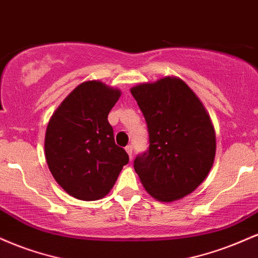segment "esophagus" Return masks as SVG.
Returning a JSON list of instances; mask_svg holds the SVG:
<instances>
[{
    "mask_svg": "<svg viewBox=\"0 0 258 258\" xmlns=\"http://www.w3.org/2000/svg\"><path fill=\"white\" fill-rule=\"evenodd\" d=\"M125 149H126L127 154H128L130 158L132 159V152H133V146H132V144H128V146H127V147L125 148Z\"/></svg>",
    "mask_w": 258,
    "mask_h": 258,
    "instance_id": "obj_1",
    "label": "esophagus"
}]
</instances>
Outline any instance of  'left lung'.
Segmentation results:
<instances>
[{
	"label": "left lung",
	"mask_w": 258,
	"mask_h": 258,
	"mask_svg": "<svg viewBox=\"0 0 258 258\" xmlns=\"http://www.w3.org/2000/svg\"><path fill=\"white\" fill-rule=\"evenodd\" d=\"M146 119L149 148L133 166L146 190L165 203L199 186L214 164L216 136L203 103L182 80L160 79L131 88Z\"/></svg>",
	"instance_id": "1"
}]
</instances>
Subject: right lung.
Listing matches in <instances>:
<instances>
[{"label":"right lung","mask_w":258,"mask_h":258,"mask_svg":"<svg viewBox=\"0 0 258 258\" xmlns=\"http://www.w3.org/2000/svg\"><path fill=\"white\" fill-rule=\"evenodd\" d=\"M120 94L99 81L84 82L49 120L44 138L47 165L58 184L76 199L104 198L128 164L108 121Z\"/></svg>","instance_id":"right-lung-1"}]
</instances>
